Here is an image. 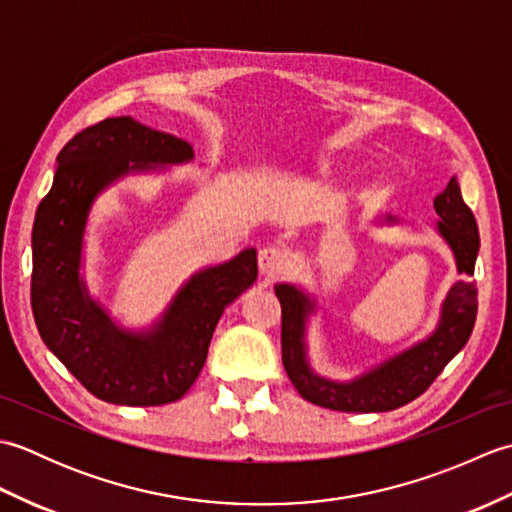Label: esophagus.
Returning <instances> with one entry per match:
<instances>
[{
    "mask_svg": "<svg viewBox=\"0 0 512 512\" xmlns=\"http://www.w3.org/2000/svg\"><path fill=\"white\" fill-rule=\"evenodd\" d=\"M259 270L266 277H279L284 270L288 268V253L286 248L281 246H264L262 250H259Z\"/></svg>",
    "mask_w": 512,
    "mask_h": 512,
    "instance_id": "34e87169",
    "label": "esophagus"
}]
</instances>
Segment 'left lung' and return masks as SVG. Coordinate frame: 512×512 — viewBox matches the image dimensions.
<instances>
[{
    "mask_svg": "<svg viewBox=\"0 0 512 512\" xmlns=\"http://www.w3.org/2000/svg\"><path fill=\"white\" fill-rule=\"evenodd\" d=\"M433 206L440 217L438 231L449 242L458 270L462 275H473L480 233L473 211L462 200L458 180L451 178L447 189L433 200ZM275 295L281 303V361L288 378L312 405L334 411H391L416 400L469 341L477 317V286L475 281L462 279L451 288L442 306L438 330L427 341L413 345L354 383L341 385L312 374L306 363L303 325L310 301L295 286L286 284L277 286Z\"/></svg>",
    "mask_w": 512,
    "mask_h": 512,
    "instance_id": "left-lung-1",
    "label": "left lung"
}]
</instances>
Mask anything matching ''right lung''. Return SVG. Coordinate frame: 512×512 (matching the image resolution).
I'll return each instance as SVG.
<instances>
[{
  "mask_svg": "<svg viewBox=\"0 0 512 512\" xmlns=\"http://www.w3.org/2000/svg\"><path fill=\"white\" fill-rule=\"evenodd\" d=\"M193 158L184 140L129 116L105 118L70 138L32 226L30 303L50 352L99 400L156 407L176 402L200 376L217 321L257 279V253L193 275L149 334H127L85 292L79 277L85 220L112 180L147 165ZM134 161V166L128 162Z\"/></svg>",
  "mask_w": 512,
  "mask_h": 512,
  "instance_id": "obj_1",
  "label": "right lung"
}]
</instances>
